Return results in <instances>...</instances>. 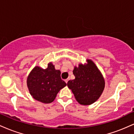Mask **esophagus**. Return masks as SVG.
I'll use <instances>...</instances> for the list:
<instances>
[{"label": "esophagus", "instance_id": "obj_1", "mask_svg": "<svg viewBox=\"0 0 134 134\" xmlns=\"http://www.w3.org/2000/svg\"><path fill=\"white\" fill-rule=\"evenodd\" d=\"M69 80V79H65V82L66 83H67V82H68Z\"/></svg>", "mask_w": 134, "mask_h": 134}]
</instances>
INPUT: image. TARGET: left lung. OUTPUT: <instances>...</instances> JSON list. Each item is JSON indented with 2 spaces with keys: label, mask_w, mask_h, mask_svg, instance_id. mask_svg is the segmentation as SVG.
I'll return each instance as SVG.
<instances>
[{
  "label": "left lung",
  "mask_w": 134,
  "mask_h": 134,
  "mask_svg": "<svg viewBox=\"0 0 134 134\" xmlns=\"http://www.w3.org/2000/svg\"><path fill=\"white\" fill-rule=\"evenodd\" d=\"M86 64L75 66V79L67 82V86L74 94L76 101L82 105H90L96 101L103 92L105 81L96 64L90 59Z\"/></svg>",
  "instance_id": "obj_1"
}]
</instances>
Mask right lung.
I'll list each match as a JSON object with an SVG mask.
<instances>
[{"instance_id": "add662e5", "label": "right lung", "mask_w": 134, "mask_h": 134, "mask_svg": "<svg viewBox=\"0 0 134 134\" xmlns=\"http://www.w3.org/2000/svg\"><path fill=\"white\" fill-rule=\"evenodd\" d=\"M60 74L52 62L48 64L47 69L35 66L29 74L26 81L31 96L43 103L53 102L60 90L67 86L61 79Z\"/></svg>"}]
</instances>
